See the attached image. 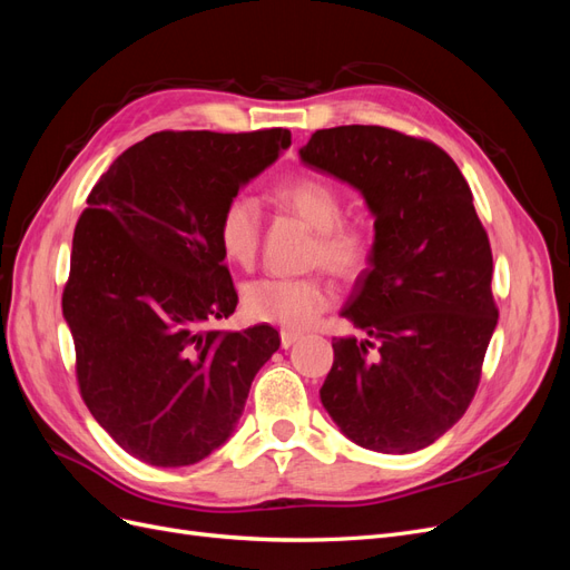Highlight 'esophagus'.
I'll list each match as a JSON object with an SVG mask.
<instances>
[{"label":"esophagus","mask_w":570,"mask_h":570,"mask_svg":"<svg viewBox=\"0 0 570 570\" xmlns=\"http://www.w3.org/2000/svg\"><path fill=\"white\" fill-rule=\"evenodd\" d=\"M299 337H302V333H295V331H281V344H283L285 350H287V347H292V344H295Z\"/></svg>","instance_id":"34e87169"}]
</instances>
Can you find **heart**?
I'll list each match as a JSON object with an SVG mask.
<instances>
[{"instance_id":"obj_1","label":"heart","mask_w":570,"mask_h":570,"mask_svg":"<svg viewBox=\"0 0 570 570\" xmlns=\"http://www.w3.org/2000/svg\"><path fill=\"white\" fill-rule=\"evenodd\" d=\"M281 209L299 216L316 230L312 262L342 278H354L371 256L368 233L344 218L340 189L316 176H299L273 189ZM262 243V209L252 197H233L218 218V245L235 266H252ZM333 304V287L321 275L304 278H258L243 287V308L249 318L283 327H306Z\"/></svg>"}]
</instances>
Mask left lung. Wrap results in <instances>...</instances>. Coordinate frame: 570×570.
I'll list each match as a JSON object with an SVG mask.
<instances>
[{"mask_svg":"<svg viewBox=\"0 0 570 570\" xmlns=\"http://www.w3.org/2000/svg\"><path fill=\"white\" fill-rule=\"evenodd\" d=\"M299 159L358 189L375 228L342 308L366 337L333 340L321 402L364 450L419 452L469 409L499 318L471 187L438 145L381 126L316 130Z\"/></svg>","mask_w":570,"mask_h":570,"instance_id":"obj_1","label":"left lung"}]
</instances>
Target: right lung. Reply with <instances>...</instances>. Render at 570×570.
<instances>
[{
    "label": "right lung",
    "mask_w": 570,
    "mask_h": 570,
    "mask_svg": "<svg viewBox=\"0 0 570 570\" xmlns=\"http://www.w3.org/2000/svg\"><path fill=\"white\" fill-rule=\"evenodd\" d=\"M289 147V130L154 132L109 166L73 233L63 318L95 421L128 454L178 469L216 452L254 375L278 352L271 325L206 331L237 292L218 245L223 206Z\"/></svg>",
    "instance_id": "right-lung-1"
}]
</instances>
